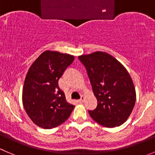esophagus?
<instances>
[{
	"label": "esophagus",
	"mask_w": 155,
	"mask_h": 155,
	"mask_svg": "<svg viewBox=\"0 0 155 155\" xmlns=\"http://www.w3.org/2000/svg\"><path fill=\"white\" fill-rule=\"evenodd\" d=\"M84 99H85V97H84V96H83L82 95L81 97V99L80 100H79V102L80 103H83L84 102Z\"/></svg>",
	"instance_id": "1"
}]
</instances>
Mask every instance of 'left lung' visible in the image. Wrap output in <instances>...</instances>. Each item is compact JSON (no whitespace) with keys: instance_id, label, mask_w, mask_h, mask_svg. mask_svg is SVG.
Segmentation results:
<instances>
[{"instance_id":"1","label":"left lung","mask_w":155,"mask_h":155,"mask_svg":"<svg viewBox=\"0 0 155 155\" xmlns=\"http://www.w3.org/2000/svg\"><path fill=\"white\" fill-rule=\"evenodd\" d=\"M87 71L97 108L89 112L95 122L105 127L119 126L132 113L136 93L126 68L111 54L95 51L78 57Z\"/></svg>"}]
</instances>
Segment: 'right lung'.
Segmentation results:
<instances>
[{
	"instance_id": "add662e5",
	"label": "right lung",
	"mask_w": 155,
	"mask_h": 155,
	"mask_svg": "<svg viewBox=\"0 0 155 155\" xmlns=\"http://www.w3.org/2000/svg\"><path fill=\"white\" fill-rule=\"evenodd\" d=\"M74 60L71 54L47 50L29 67L22 101L28 116L39 127H57L68 119L74 108L58 86V80Z\"/></svg>"
}]
</instances>
